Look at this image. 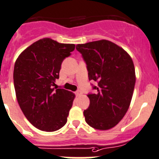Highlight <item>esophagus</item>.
<instances>
[{
	"label": "esophagus",
	"mask_w": 159,
	"mask_h": 159,
	"mask_svg": "<svg viewBox=\"0 0 159 159\" xmlns=\"http://www.w3.org/2000/svg\"><path fill=\"white\" fill-rule=\"evenodd\" d=\"M82 94V92L80 91V90H77V91H75V95L76 96H80V95Z\"/></svg>",
	"instance_id": "1"
}]
</instances>
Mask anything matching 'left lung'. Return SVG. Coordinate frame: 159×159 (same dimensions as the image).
Here are the masks:
<instances>
[{
	"label": "left lung",
	"mask_w": 159,
	"mask_h": 159,
	"mask_svg": "<svg viewBox=\"0 0 159 159\" xmlns=\"http://www.w3.org/2000/svg\"><path fill=\"white\" fill-rule=\"evenodd\" d=\"M88 71L95 93H88V108L84 110L89 126L100 130L114 127L130 105L136 83L132 58L122 48L106 40L77 44Z\"/></svg>",
	"instance_id": "left-lung-1"
}]
</instances>
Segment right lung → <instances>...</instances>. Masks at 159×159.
Masks as SVG:
<instances>
[{
  "instance_id": "right-lung-1",
  "label": "right lung",
  "mask_w": 159,
  "mask_h": 159,
  "mask_svg": "<svg viewBox=\"0 0 159 159\" xmlns=\"http://www.w3.org/2000/svg\"><path fill=\"white\" fill-rule=\"evenodd\" d=\"M74 49L75 44L43 38L16 60L13 79L18 103L29 122L40 130L56 131L67 122L75 94L53 87L63 60Z\"/></svg>"
}]
</instances>
